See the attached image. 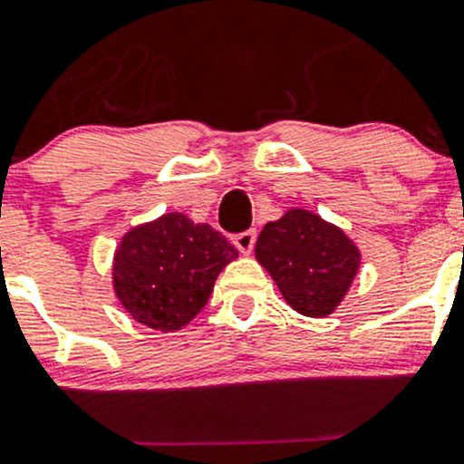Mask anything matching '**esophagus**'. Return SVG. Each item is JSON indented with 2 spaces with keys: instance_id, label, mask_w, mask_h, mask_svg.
I'll list each match as a JSON object with an SVG mask.
<instances>
[{
  "instance_id": "1",
  "label": "esophagus",
  "mask_w": 464,
  "mask_h": 464,
  "mask_svg": "<svg viewBox=\"0 0 464 464\" xmlns=\"http://www.w3.org/2000/svg\"><path fill=\"white\" fill-rule=\"evenodd\" d=\"M233 245L237 246V251L245 256H249L251 251H254V245H256V231L254 228H249V231L245 233H237L236 237H233Z\"/></svg>"
}]
</instances>
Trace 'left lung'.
<instances>
[{"label": "left lung", "mask_w": 464, "mask_h": 464, "mask_svg": "<svg viewBox=\"0 0 464 464\" xmlns=\"http://www.w3.org/2000/svg\"><path fill=\"white\" fill-rule=\"evenodd\" d=\"M256 260L269 271L298 314L330 316L359 274L362 254L334 224L305 208H289L266 222L256 242Z\"/></svg>", "instance_id": "obj_1"}]
</instances>
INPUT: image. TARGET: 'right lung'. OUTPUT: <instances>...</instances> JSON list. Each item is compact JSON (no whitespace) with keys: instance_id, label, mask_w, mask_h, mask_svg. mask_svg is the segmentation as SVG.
<instances>
[{"instance_id":"1","label":"right lung","mask_w":464,"mask_h":464,"mask_svg":"<svg viewBox=\"0 0 464 464\" xmlns=\"http://www.w3.org/2000/svg\"><path fill=\"white\" fill-rule=\"evenodd\" d=\"M237 249L210 224L166 213L121 237L111 265L114 294L134 321L159 332L188 325Z\"/></svg>"}]
</instances>
